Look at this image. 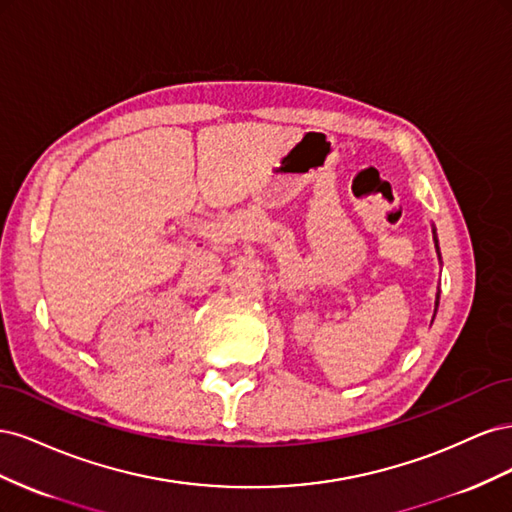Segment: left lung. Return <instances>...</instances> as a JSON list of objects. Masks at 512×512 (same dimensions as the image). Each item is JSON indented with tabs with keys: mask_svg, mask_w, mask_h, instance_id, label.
Masks as SVG:
<instances>
[{
	"mask_svg": "<svg viewBox=\"0 0 512 512\" xmlns=\"http://www.w3.org/2000/svg\"><path fill=\"white\" fill-rule=\"evenodd\" d=\"M436 243H438V241H436ZM436 247H438V245H436ZM438 301H440V294H438ZM438 301H436V309H438Z\"/></svg>",
	"mask_w": 512,
	"mask_h": 512,
	"instance_id": "8db88e82",
	"label": "left lung"
}]
</instances>
